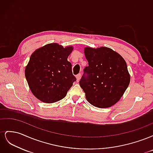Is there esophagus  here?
Returning <instances> with one entry per match:
<instances>
[{"instance_id": "esophagus-1", "label": "esophagus", "mask_w": 153, "mask_h": 153, "mask_svg": "<svg viewBox=\"0 0 153 153\" xmlns=\"http://www.w3.org/2000/svg\"><path fill=\"white\" fill-rule=\"evenodd\" d=\"M80 77H81V74H78V75H77L76 76V82H79L80 79Z\"/></svg>"}]
</instances>
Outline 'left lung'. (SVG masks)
<instances>
[{
  "instance_id": "obj_1",
  "label": "left lung",
  "mask_w": 153,
  "mask_h": 153,
  "mask_svg": "<svg viewBox=\"0 0 153 153\" xmlns=\"http://www.w3.org/2000/svg\"><path fill=\"white\" fill-rule=\"evenodd\" d=\"M84 53L89 66L79 82L87 100L98 108L116 103L128 88L130 76L126 62L117 52L106 47H87Z\"/></svg>"
}]
</instances>
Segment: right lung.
I'll list each match as a JSON object with an SVG mask.
<instances>
[{"mask_svg": "<svg viewBox=\"0 0 153 153\" xmlns=\"http://www.w3.org/2000/svg\"><path fill=\"white\" fill-rule=\"evenodd\" d=\"M72 47L63 48L48 44L31 55L25 68V78L31 92L44 103H55L63 99L76 80L68 57Z\"/></svg>", "mask_w": 153, "mask_h": 153, "instance_id": "obj_1", "label": "right lung"}]
</instances>
